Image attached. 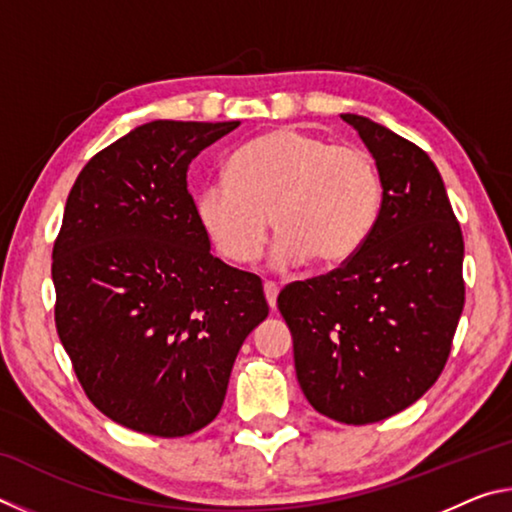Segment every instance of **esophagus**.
Listing matches in <instances>:
<instances>
[{
	"mask_svg": "<svg viewBox=\"0 0 512 512\" xmlns=\"http://www.w3.org/2000/svg\"><path fill=\"white\" fill-rule=\"evenodd\" d=\"M277 293H280V289H277V284L264 282V296H266L268 307H271L273 311H275V307H277Z\"/></svg>",
	"mask_w": 512,
	"mask_h": 512,
	"instance_id": "esophagus-1",
	"label": "esophagus"
}]
</instances>
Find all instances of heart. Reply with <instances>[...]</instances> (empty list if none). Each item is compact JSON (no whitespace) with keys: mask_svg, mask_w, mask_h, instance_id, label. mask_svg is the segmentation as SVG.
<instances>
[{"mask_svg":"<svg viewBox=\"0 0 512 512\" xmlns=\"http://www.w3.org/2000/svg\"><path fill=\"white\" fill-rule=\"evenodd\" d=\"M384 185L366 149L296 126L253 137L225 162V178L194 196L196 221L223 259L250 264L268 237V216L280 232L275 268L314 259L320 268L348 262L375 230Z\"/></svg>","mask_w":512,"mask_h":512,"instance_id":"1","label":"heart"}]
</instances>
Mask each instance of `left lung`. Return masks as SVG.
<instances>
[{
    "label": "left lung",
    "instance_id": "1",
    "mask_svg": "<svg viewBox=\"0 0 512 512\" xmlns=\"http://www.w3.org/2000/svg\"><path fill=\"white\" fill-rule=\"evenodd\" d=\"M341 119L377 162V225L341 268L282 289L277 307L309 404L370 424L418 402L443 372L465 305V248L429 155L368 117Z\"/></svg>",
    "mask_w": 512,
    "mask_h": 512
}]
</instances>
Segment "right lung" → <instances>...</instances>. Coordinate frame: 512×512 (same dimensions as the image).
Listing matches in <instances>:
<instances>
[{
  "label": "right lung",
  "instance_id": "add662e5",
  "mask_svg": "<svg viewBox=\"0 0 512 512\" xmlns=\"http://www.w3.org/2000/svg\"><path fill=\"white\" fill-rule=\"evenodd\" d=\"M239 121L155 119L94 155L54 244L56 329L85 395L121 427L189 436L219 415L262 280L210 253L187 192L198 153Z\"/></svg>",
  "mask_w": 512,
  "mask_h": 512
}]
</instances>
